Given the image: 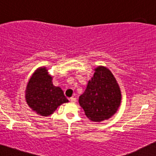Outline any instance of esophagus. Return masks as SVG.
<instances>
[{
	"mask_svg": "<svg viewBox=\"0 0 156 156\" xmlns=\"http://www.w3.org/2000/svg\"><path fill=\"white\" fill-rule=\"evenodd\" d=\"M69 101H70L71 103H76V98H74V97H72V98H69Z\"/></svg>",
	"mask_w": 156,
	"mask_h": 156,
	"instance_id": "esophagus-1",
	"label": "esophagus"
}]
</instances>
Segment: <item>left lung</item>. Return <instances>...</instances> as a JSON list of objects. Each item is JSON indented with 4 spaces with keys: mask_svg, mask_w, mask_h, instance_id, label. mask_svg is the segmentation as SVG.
I'll return each instance as SVG.
<instances>
[{
    "mask_svg": "<svg viewBox=\"0 0 156 156\" xmlns=\"http://www.w3.org/2000/svg\"><path fill=\"white\" fill-rule=\"evenodd\" d=\"M121 99L120 89L114 75L108 68L98 66L78 101L90 120L101 122L117 112Z\"/></svg>",
    "mask_w": 156,
    "mask_h": 156,
    "instance_id": "8db88e82",
    "label": "left lung"
}]
</instances>
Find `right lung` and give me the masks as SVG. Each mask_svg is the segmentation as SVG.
Instances as JSON below:
<instances>
[{
  "label": "right lung",
  "mask_w": 156,
  "mask_h": 156,
  "mask_svg": "<svg viewBox=\"0 0 156 156\" xmlns=\"http://www.w3.org/2000/svg\"><path fill=\"white\" fill-rule=\"evenodd\" d=\"M52 78L47 68L39 67L33 73L26 89L27 104L44 117L51 115L59 105L69 102L62 89L53 86Z\"/></svg>",
  "instance_id": "1"
}]
</instances>
